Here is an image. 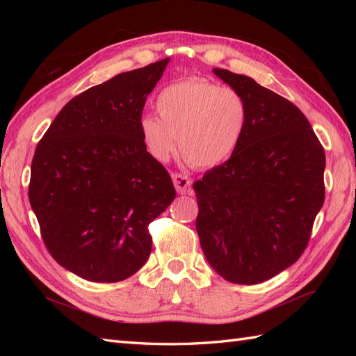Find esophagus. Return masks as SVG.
Returning a JSON list of instances; mask_svg holds the SVG:
<instances>
[{"instance_id": "obj_1", "label": "esophagus", "mask_w": 356, "mask_h": 356, "mask_svg": "<svg viewBox=\"0 0 356 356\" xmlns=\"http://www.w3.org/2000/svg\"><path fill=\"white\" fill-rule=\"evenodd\" d=\"M172 184L179 194H185L191 186V179L182 172H172Z\"/></svg>"}]
</instances>
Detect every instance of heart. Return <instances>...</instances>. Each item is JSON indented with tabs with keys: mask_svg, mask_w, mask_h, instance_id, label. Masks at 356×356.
Here are the masks:
<instances>
[{
	"mask_svg": "<svg viewBox=\"0 0 356 356\" xmlns=\"http://www.w3.org/2000/svg\"><path fill=\"white\" fill-rule=\"evenodd\" d=\"M157 116L143 115L139 131L148 153L166 162L176 151L193 168H213L228 159L243 138L248 105L238 92L213 82L188 79L165 87Z\"/></svg>",
	"mask_w": 356,
	"mask_h": 356,
	"instance_id": "obj_1",
	"label": "heart"
}]
</instances>
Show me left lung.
I'll return each instance as SVG.
<instances>
[{"label":"left lung","instance_id":"1","mask_svg":"<svg viewBox=\"0 0 356 356\" xmlns=\"http://www.w3.org/2000/svg\"><path fill=\"white\" fill-rule=\"evenodd\" d=\"M248 105L238 147L193 185L202 251L226 282L257 284L297 261L324 203L323 145L298 107L225 69Z\"/></svg>","mask_w":356,"mask_h":356}]
</instances>
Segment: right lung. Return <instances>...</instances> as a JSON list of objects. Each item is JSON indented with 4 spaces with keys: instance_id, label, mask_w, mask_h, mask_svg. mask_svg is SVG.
<instances>
[{
    "instance_id": "1",
    "label": "right lung",
    "mask_w": 356,
    "mask_h": 356,
    "mask_svg": "<svg viewBox=\"0 0 356 356\" xmlns=\"http://www.w3.org/2000/svg\"><path fill=\"white\" fill-rule=\"evenodd\" d=\"M170 58L74 96L36 145L29 200L50 255L95 283L136 274L151 254L148 225L176 197L139 131L147 96Z\"/></svg>"
}]
</instances>
